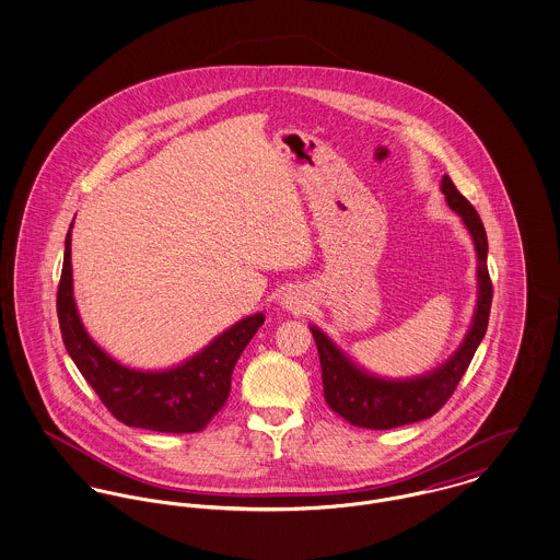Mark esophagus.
<instances>
[{
  "label": "esophagus",
  "instance_id": "obj_1",
  "mask_svg": "<svg viewBox=\"0 0 560 560\" xmlns=\"http://www.w3.org/2000/svg\"><path fill=\"white\" fill-rule=\"evenodd\" d=\"M282 303L289 307V310H303L305 305H303V299L299 298L298 291H289L284 299H282Z\"/></svg>",
  "mask_w": 560,
  "mask_h": 560
}]
</instances>
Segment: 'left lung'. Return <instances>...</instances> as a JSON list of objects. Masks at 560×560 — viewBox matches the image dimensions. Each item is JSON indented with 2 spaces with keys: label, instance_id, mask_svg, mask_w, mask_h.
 Masks as SVG:
<instances>
[{
  "label": "left lung",
  "instance_id": "1",
  "mask_svg": "<svg viewBox=\"0 0 560 560\" xmlns=\"http://www.w3.org/2000/svg\"><path fill=\"white\" fill-rule=\"evenodd\" d=\"M442 190L446 195L447 206L463 219L474 235L476 253H478V280H480V298L478 310L474 316V325L465 337L463 346L456 354L435 372L427 373L416 380L390 382L380 380L370 373L357 370L339 350L334 341L316 327H310L323 370V390L325 401L331 410L337 411L354 427L363 429H395L410 422L431 418L433 413L446 406L447 399L456 390L460 377L467 372L480 341L488 327L490 303H492V280L486 267L488 240L486 229L476 208L458 192L454 183L444 176Z\"/></svg>",
  "mask_w": 560,
  "mask_h": 560
}]
</instances>
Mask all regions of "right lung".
I'll use <instances>...</instances> for the list:
<instances>
[{
  "label": "right lung",
  "instance_id": "add662e5",
  "mask_svg": "<svg viewBox=\"0 0 560 560\" xmlns=\"http://www.w3.org/2000/svg\"><path fill=\"white\" fill-rule=\"evenodd\" d=\"M57 316L75 368L114 418L127 427L159 433H195L219 413L231 390L233 368L265 320L262 314L240 320L176 370L161 373L127 370L93 343L78 318L72 295L70 231L57 289Z\"/></svg>",
  "mask_w": 560,
  "mask_h": 560
}]
</instances>
